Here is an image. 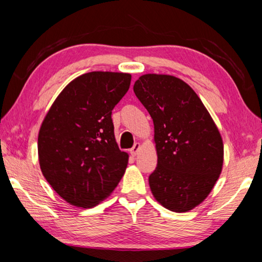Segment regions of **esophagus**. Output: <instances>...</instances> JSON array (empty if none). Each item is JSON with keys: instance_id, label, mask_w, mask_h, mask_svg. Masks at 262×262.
I'll use <instances>...</instances> for the list:
<instances>
[{"instance_id": "esophagus-1", "label": "esophagus", "mask_w": 262, "mask_h": 262, "mask_svg": "<svg viewBox=\"0 0 262 262\" xmlns=\"http://www.w3.org/2000/svg\"><path fill=\"white\" fill-rule=\"evenodd\" d=\"M140 148H141V144H140V143H135V144H134V147H133V148L129 150L133 156H136L137 152L140 151Z\"/></svg>"}]
</instances>
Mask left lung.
<instances>
[{
	"label": "left lung",
	"mask_w": 262,
	"mask_h": 262,
	"mask_svg": "<svg viewBox=\"0 0 262 262\" xmlns=\"http://www.w3.org/2000/svg\"><path fill=\"white\" fill-rule=\"evenodd\" d=\"M134 92L151 117L157 166L150 189L166 209L184 212L205 200L221 174L223 141L201 99L187 83L147 74Z\"/></svg>",
	"instance_id": "left-lung-1"
}]
</instances>
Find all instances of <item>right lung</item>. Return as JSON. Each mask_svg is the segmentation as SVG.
<instances>
[{"mask_svg":"<svg viewBox=\"0 0 262 262\" xmlns=\"http://www.w3.org/2000/svg\"><path fill=\"white\" fill-rule=\"evenodd\" d=\"M130 79L123 73L83 74L62 90L43 119L39 164L48 184L70 205L96 206L125 173L128 154L115 142L112 110Z\"/></svg>","mask_w":262,"mask_h":262,"instance_id":"1","label":"right lung"}]
</instances>
